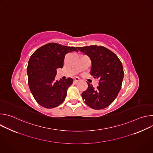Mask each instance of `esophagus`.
I'll return each instance as SVG.
<instances>
[{
  "instance_id": "34e87169",
  "label": "esophagus",
  "mask_w": 153,
  "mask_h": 153,
  "mask_svg": "<svg viewBox=\"0 0 153 153\" xmlns=\"http://www.w3.org/2000/svg\"><path fill=\"white\" fill-rule=\"evenodd\" d=\"M79 80H80V79L79 77H75L74 78V82H78Z\"/></svg>"
}]
</instances>
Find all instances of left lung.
<instances>
[{
	"label": "left lung",
	"instance_id": "1",
	"mask_svg": "<svg viewBox=\"0 0 153 153\" xmlns=\"http://www.w3.org/2000/svg\"><path fill=\"white\" fill-rule=\"evenodd\" d=\"M91 60L90 74L99 80L96 88L90 83L82 94L85 103L95 110L111 105L117 97L122 86L124 72L122 62L111 51L104 47L91 45L78 47Z\"/></svg>",
	"mask_w": 153,
	"mask_h": 153
}]
</instances>
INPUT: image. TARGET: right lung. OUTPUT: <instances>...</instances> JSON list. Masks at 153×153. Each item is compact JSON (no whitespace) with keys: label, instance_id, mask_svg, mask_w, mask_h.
<instances>
[{"label":"right lung","instance_id":"add662e5","mask_svg":"<svg viewBox=\"0 0 153 153\" xmlns=\"http://www.w3.org/2000/svg\"><path fill=\"white\" fill-rule=\"evenodd\" d=\"M73 51L78 50L74 47L49 43L31 56L27 67L28 85L34 98L42 106L53 108L65 100L73 80L69 77L58 81L55 77L57 69L63 68L65 55Z\"/></svg>","mask_w":153,"mask_h":153}]
</instances>
